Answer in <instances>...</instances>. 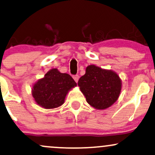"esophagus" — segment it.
I'll return each instance as SVG.
<instances>
[{"label": "esophagus", "mask_w": 155, "mask_h": 155, "mask_svg": "<svg viewBox=\"0 0 155 155\" xmlns=\"http://www.w3.org/2000/svg\"><path fill=\"white\" fill-rule=\"evenodd\" d=\"M73 78H74V81H75L77 83V82H78V81H79V75H75V76H73Z\"/></svg>", "instance_id": "1"}]
</instances>
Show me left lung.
<instances>
[{"mask_svg":"<svg viewBox=\"0 0 155 155\" xmlns=\"http://www.w3.org/2000/svg\"><path fill=\"white\" fill-rule=\"evenodd\" d=\"M78 86L87 102L96 109H106L119 98L122 80L116 72L90 65L80 78Z\"/></svg>","mask_w":155,"mask_h":155,"instance_id":"left-lung-1","label":"left lung"}]
</instances>
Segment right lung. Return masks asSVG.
<instances>
[{"label":"right lung","instance_id":"1","mask_svg":"<svg viewBox=\"0 0 155 155\" xmlns=\"http://www.w3.org/2000/svg\"><path fill=\"white\" fill-rule=\"evenodd\" d=\"M76 86L77 84L69 74L52 68L34 83L32 95L41 107L51 109L62 106L68 92Z\"/></svg>","mask_w":155,"mask_h":155}]
</instances>
